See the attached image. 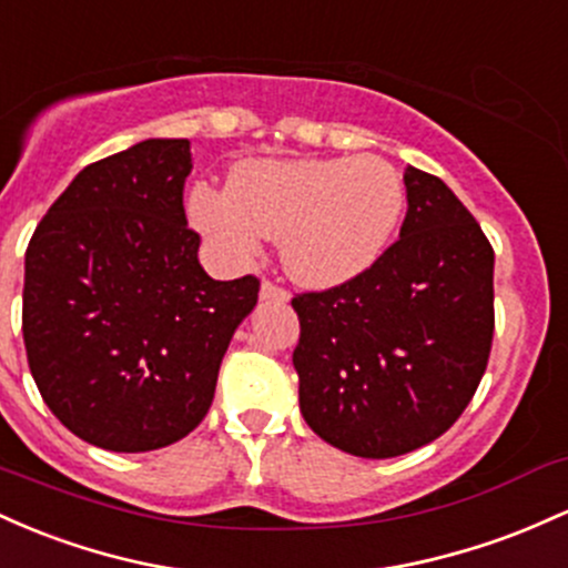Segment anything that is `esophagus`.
I'll use <instances>...</instances> for the list:
<instances>
[{
  "label": "esophagus",
  "mask_w": 568,
  "mask_h": 568,
  "mask_svg": "<svg viewBox=\"0 0 568 568\" xmlns=\"http://www.w3.org/2000/svg\"><path fill=\"white\" fill-rule=\"evenodd\" d=\"M260 297H263V301L286 303V301H290V292H286L284 286H278V284H273V282H263V286H260Z\"/></svg>",
  "instance_id": "34e87169"
}]
</instances>
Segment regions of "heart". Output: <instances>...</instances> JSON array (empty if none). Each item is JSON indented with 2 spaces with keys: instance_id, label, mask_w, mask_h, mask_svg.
<instances>
[{
  "instance_id": "heart-1",
  "label": "heart",
  "mask_w": 568,
  "mask_h": 568,
  "mask_svg": "<svg viewBox=\"0 0 568 568\" xmlns=\"http://www.w3.org/2000/svg\"><path fill=\"white\" fill-rule=\"evenodd\" d=\"M405 214V184L375 155L246 161L227 190L199 184L190 220L231 263L282 239V263L303 286L346 284L378 263Z\"/></svg>"
}]
</instances>
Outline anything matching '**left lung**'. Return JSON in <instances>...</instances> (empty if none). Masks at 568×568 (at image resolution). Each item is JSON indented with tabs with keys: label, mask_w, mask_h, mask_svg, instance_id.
Here are the masks:
<instances>
[{
	"label": "left lung",
	"mask_w": 568,
	"mask_h": 568,
	"mask_svg": "<svg viewBox=\"0 0 568 568\" xmlns=\"http://www.w3.org/2000/svg\"><path fill=\"white\" fill-rule=\"evenodd\" d=\"M407 214L378 263L292 297L301 413L362 458L410 454L475 397L494 341V250L454 190L407 165Z\"/></svg>",
	"instance_id": "8db88e82"
}]
</instances>
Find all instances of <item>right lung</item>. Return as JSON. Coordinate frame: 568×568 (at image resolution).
<instances>
[{"label": "right lung", "mask_w": 568, "mask_h": 568, "mask_svg": "<svg viewBox=\"0 0 568 568\" xmlns=\"http://www.w3.org/2000/svg\"><path fill=\"white\" fill-rule=\"evenodd\" d=\"M187 139H146L74 176L37 225L23 343L44 405L114 454L165 448L203 422L254 276L214 282L182 190Z\"/></svg>", "instance_id": "right-lung-1"}]
</instances>
